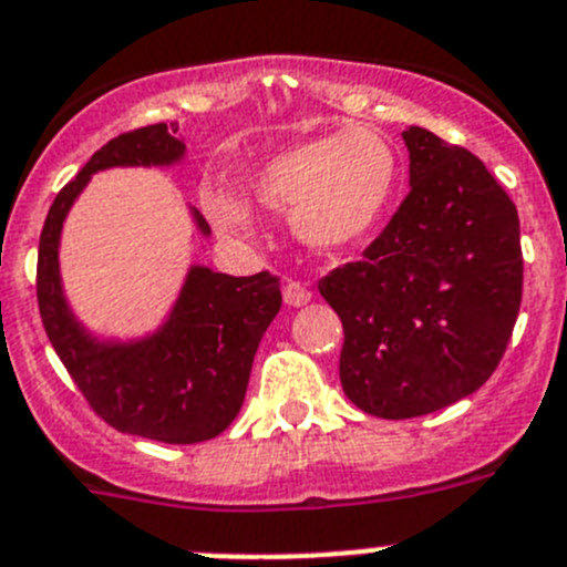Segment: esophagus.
<instances>
[{
    "label": "esophagus",
    "instance_id": "obj_1",
    "mask_svg": "<svg viewBox=\"0 0 567 567\" xmlns=\"http://www.w3.org/2000/svg\"><path fill=\"white\" fill-rule=\"evenodd\" d=\"M282 296H285V305H288V308H305V305L310 302V288L308 285H302V282H288L282 288Z\"/></svg>",
    "mask_w": 567,
    "mask_h": 567
}]
</instances>
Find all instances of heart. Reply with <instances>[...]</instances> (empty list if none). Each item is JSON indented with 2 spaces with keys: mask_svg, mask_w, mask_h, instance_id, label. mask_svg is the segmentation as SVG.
I'll return each instance as SVG.
<instances>
[{
  "mask_svg": "<svg viewBox=\"0 0 567 567\" xmlns=\"http://www.w3.org/2000/svg\"><path fill=\"white\" fill-rule=\"evenodd\" d=\"M398 172L390 141L355 126L274 152L248 175V192L257 206L290 217L305 246L333 254L359 246L384 220ZM200 203L226 234L251 237L257 228L251 206L226 188H203Z\"/></svg>",
  "mask_w": 567,
  "mask_h": 567,
  "instance_id": "b5f03b06",
  "label": "heart"
}]
</instances>
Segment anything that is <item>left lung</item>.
<instances>
[{"label": "left lung", "instance_id": "1", "mask_svg": "<svg viewBox=\"0 0 567 567\" xmlns=\"http://www.w3.org/2000/svg\"><path fill=\"white\" fill-rule=\"evenodd\" d=\"M410 195L364 259L319 293L339 313L344 395L375 417H417L481 390L523 299L517 206L483 161L406 126Z\"/></svg>", "mask_w": 567, "mask_h": 567}]
</instances>
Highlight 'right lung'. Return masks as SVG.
<instances>
[{"label":"right lung","mask_w":567,"mask_h":567,"mask_svg":"<svg viewBox=\"0 0 567 567\" xmlns=\"http://www.w3.org/2000/svg\"><path fill=\"white\" fill-rule=\"evenodd\" d=\"M186 161L177 124H152L112 137L61 188L39 239L35 293L44 330L75 386L124 435L161 443L212 441L231 426L246 401L251 364L265 330L282 308L271 274L228 277L188 265L177 299L155 330L101 336L70 308L61 279V231L93 175L106 169H169ZM200 237L212 228L188 206Z\"/></svg>","instance_id":"obj_1"}]
</instances>
